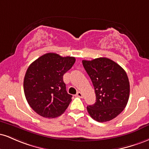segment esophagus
I'll list each match as a JSON object with an SVG mask.
<instances>
[{"mask_svg":"<svg viewBox=\"0 0 149 149\" xmlns=\"http://www.w3.org/2000/svg\"><path fill=\"white\" fill-rule=\"evenodd\" d=\"M76 96L80 97V98H82V97H83V94H82L80 92H78L76 94Z\"/></svg>","mask_w":149,"mask_h":149,"instance_id":"1","label":"esophagus"}]
</instances>
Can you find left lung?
Masks as SVG:
<instances>
[{
	"instance_id": "8db88e82",
	"label": "left lung",
	"mask_w": 149,
	"mask_h": 149,
	"mask_svg": "<svg viewBox=\"0 0 149 149\" xmlns=\"http://www.w3.org/2000/svg\"><path fill=\"white\" fill-rule=\"evenodd\" d=\"M96 94V102L87 107L95 120L103 123L115 118L127 105L130 83L125 70L115 61L106 57L83 60Z\"/></svg>"
}]
</instances>
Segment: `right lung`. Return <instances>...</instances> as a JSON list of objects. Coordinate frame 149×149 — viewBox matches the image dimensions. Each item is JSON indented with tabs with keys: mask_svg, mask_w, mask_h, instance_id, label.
I'll return each mask as SVG.
<instances>
[{
	"mask_svg": "<svg viewBox=\"0 0 149 149\" xmlns=\"http://www.w3.org/2000/svg\"><path fill=\"white\" fill-rule=\"evenodd\" d=\"M73 57L47 53L30 64L24 80L27 102L38 115L53 118L61 115L71 102L63 76L74 64Z\"/></svg>",
	"mask_w": 149,
	"mask_h": 149,
	"instance_id": "right-lung-1",
	"label": "right lung"
}]
</instances>
